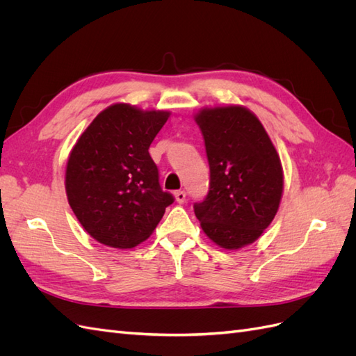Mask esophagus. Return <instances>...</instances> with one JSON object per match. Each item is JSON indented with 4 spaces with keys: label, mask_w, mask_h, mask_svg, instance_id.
<instances>
[{
    "label": "esophagus",
    "mask_w": 356,
    "mask_h": 356,
    "mask_svg": "<svg viewBox=\"0 0 356 356\" xmlns=\"http://www.w3.org/2000/svg\"><path fill=\"white\" fill-rule=\"evenodd\" d=\"M175 200L178 203H184L186 202V191H182V190L175 191Z\"/></svg>",
    "instance_id": "1"
}]
</instances>
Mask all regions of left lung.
<instances>
[{
	"instance_id": "8db88e82",
	"label": "left lung",
	"mask_w": 356,
	"mask_h": 356,
	"mask_svg": "<svg viewBox=\"0 0 356 356\" xmlns=\"http://www.w3.org/2000/svg\"><path fill=\"white\" fill-rule=\"evenodd\" d=\"M211 170L207 199L195 213L208 238L234 251L270 225L284 193V170L270 136L242 105L207 106L195 114Z\"/></svg>"
}]
</instances>
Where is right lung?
<instances>
[{"instance_id": "add662e5", "label": "right lung", "mask_w": 356, "mask_h": 356, "mask_svg": "<svg viewBox=\"0 0 356 356\" xmlns=\"http://www.w3.org/2000/svg\"><path fill=\"white\" fill-rule=\"evenodd\" d=\"M170 113L113 104L72 147L65 190L75 217L95 241L127 250L149 238L174 202L159 184L148 153Z\"/></svg>"}]
</instances>
